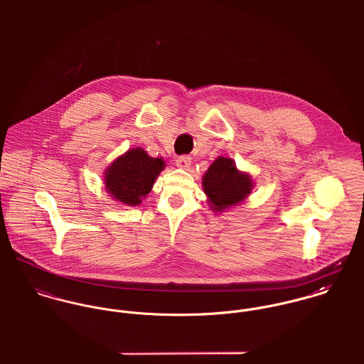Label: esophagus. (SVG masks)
Here are the masks:
<instances>
[{
	"instance_id": "1",
	"label": "esophagus",
	"mask_w": 364,
	"mask_h": 364,
	"mask_svg": "<svg viewBox=\"0 0 364 364\" xmlns=\"http://www.w3.org/2000/svg\"><path fill=\"white\" fill-rule=\"evenodd\" d=\"M191 162H192V158L189 156H179L176 158V165L182 169H188L191 166Z\"/></svg>"
}]
</instances>
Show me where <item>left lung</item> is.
<instances>
[{"mask_svg":"<svg viewBox=\"0 0 364 364\" xmlns=\"http://www.w3.org/2000/svg\"><path fill=\"white\" fill-rule=\"evenodd\" d=\"M205 193L214 210H224L242 202L252 191V181L248 175L237 171L230 158H217L203 176Z\"/></svg>","mask_w":364,"mask_h":364,"instance_id":"8db88e82","label":"left lung"}]
</instances>
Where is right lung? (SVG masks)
I'll use <instances>...</instances> for the list:
<instances>
[{"label": "right lung", "mask_w": 364, "mask_h": 364, "mask_svg": "<svg viewBox=\"0 0 364 364\" xmlns=\"http://www.w3.org/2000/svg\"><path fill=\"white\" fill-rule=\"evenodd\" d=\"M162 169L161 158H151L141 149L130 150L109 166L105 176L106 189L120 203L137 206L150 193Z\"/></svg>", "instance_id": "right-lung-1"}]
</instances>
